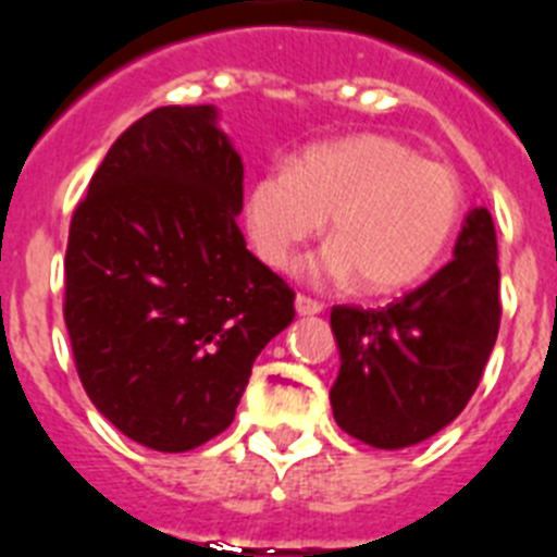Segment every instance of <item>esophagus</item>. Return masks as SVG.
<instances>
[{
    "label": "esophagus",
    "instance_id": "obj_1",
    "mask_svg": "<svg viewBox=\"0 0 557 557\" xmlns=\"http://www.w3.org/2000/svg\"><path fill=\"white\" fill-rule=\"evenodd\" d=\"M294 308H297L299 317H313V313L325 311V306H322L319 299L306 297V294H297V299H294Z\"/></svg>",
    "mask_w": 557,
    "mask_h": 557
}]
</instances>
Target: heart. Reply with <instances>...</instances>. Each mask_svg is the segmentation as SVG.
Returning <instances> with one entry per match:
<instances>
[{"label":"heart","instance_id":"1","mask_svg":"<svg viewBox=\"0 0 557 557\" xmlns=\"http://www.w3.org/2000/svg\"><path fill=\"white\" fill-rule=\"evenodd\" d=\"M466 212L457 171L420 159L412 145L384 134H356L308 148L292 171H269L246 198V230L272 269L327 219L331 244L308 263L319 283L359 277L367 294L409 288L446 255Z\"/></svg>","mask_w":557,"mask_h":557}]
</instances>
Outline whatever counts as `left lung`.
I'll list each match as a JSON object with an SVG mask.
<instances>
[{"mask_svg": "<svg viewBox=\"0 0 557 557\" xmlns=\"http://www.w3.org/2000/svg\"><path fill=\"white\" fill-rule=\"evenodd\" d=\"M499 255L485 207H473L432 280L381 311L336 306L331 327L338 429L372 448H409L446 429L480 386L499 333Z\"/></svg>", "mask_w": 557, "mask_h": 557, "instance_id": "obj_1", "label": "left lung"}]
</instances>
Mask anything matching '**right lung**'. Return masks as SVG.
Here are the masks:
<instances>
[{"instance_id": "right-lung-1", "label": "right lung", "mask_w": 557, "mask_h": 557, "mask_svg": "<svg viewBox=\"0 0 557 557\" xmlns=\"http://www.w3.org/2000/svg\"><path fill=\"white\" fill-rule=\"evenodd\" d=\"M244 162L215 106H162L111 145L75 207L64 319L77 375L125 437L178 454L235 418L294 292L240 235Z\"/></svg>"}]
</instances>
